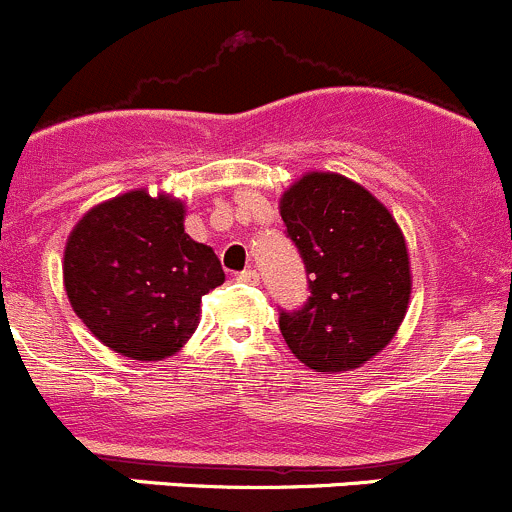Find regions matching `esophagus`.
Instances as JSON below:
<instances>
[{
    "mask_svg": "<svg viewBox=\"0 0 512 512\" xmlns=\"http://www.w3.org/2000/svg\"><path fill=\"white\" fill-rule=\"evenodd\" d=\"M236 278H239V281H244V283H249V286H256L258 271H256V268H244V271L236 273Z\"/></svg>",
    "mask_w": 512,
    "mask_h": 512,
    "instance_id": "esophagus-1",
    "label": "esophagus"
}]
</instances>
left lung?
<instances>
[{
  "label": "left lung",
  "instance_id": "obj_1",
  "mask_svg": "<svg viewBox=\"0 0 512 512\" xmlns=\"http://www.w3.org/2000/svg\"><path fill=\"white\" fill-rule=\"evenodd\" d=\"M308 298L278 311L293 356L318 373L353 371L388 346L411 298L406 241L391 211L363 186L313 171L281 199Z\"/></svg>",
  "mask_w": 512,
  "mask_h": 512
}]
</instances>
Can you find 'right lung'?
<instances>
[{
  "label": "right lung",
  "mask_w": 512,
  "mask_h": 512,
  "mask_svg": "<svg viewBox=\"0 0 512 512\" xmlns=\"http://www.w3.org/2000/svg\"><path fill=\"white\" fill-rule=\"evenodd\" d=\"M221 283L219 256L184 231V204L146 191L91 209L64 251L74 313L104 346L134 361L179 351L199 323L201 296Z\"/></svg>",
  "instance_id": "add662e5"
}]
</instances>
